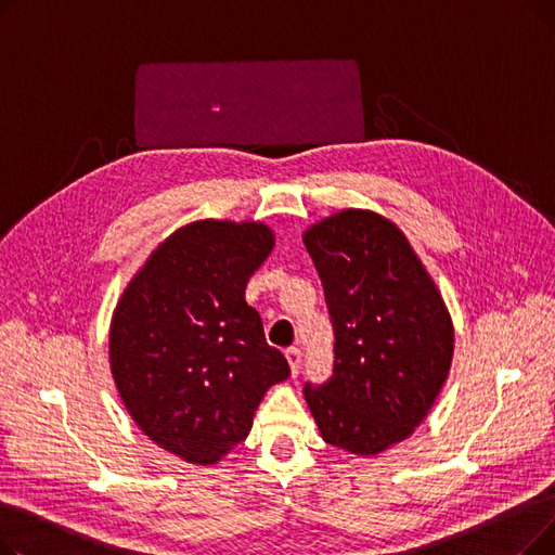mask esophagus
I'll use <instances>...</instances> for the list:
<instances>
[{
  "mask_svg": "<svg viewBox=\"0 0 555 555\" xmlns=\"http://www.w3.org/2000/svg\"><path fill=\"white\" fill-rule=\"evenodd\" d=\"M285 358L289 362V371H293V375H297L299 369H301V351H299V348L297 346H289L287 351H285Z\"/></svg>",
  "mask_w": 555,
  "mask_h": 555,
  "instance_id": "34e87169",
  "label": "esophagus"
}]
</instances>
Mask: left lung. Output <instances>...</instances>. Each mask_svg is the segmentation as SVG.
Instances as JSON below:
<instances>
[{"label":"left lung","mask_w":555,"mask_h":555,"mask_svg":"<svg viewBox=\"0 0 555 555\" xmlns=\"http://www.w3.org/2000/svg\"><path fill=\"white\" fill-rule=\"evenodd\" d=\"M335 331L333 375L306 383L324 441L375 456L404 441L448 380L454 328L446 301L404 233L346 209L304 233Z\"/></svg>","instance_id":"obj_1"}]
</instances>
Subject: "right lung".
Wrapping results in <instances>:
<instances>
[{
    "mask_svg": "<svg viewBox=\"0 0 555 555\" xmlns=\"http://www.w3.org/2000/svg\"><path fill=\"white\" fill-rule=\"evenodd\" d=\"M274 247L262 222L199 220L151 254L116 304L109 364L139 429L197 465L247 439L266 391L289 375L245 287Z\"/></svg>",
    "mask_w": 555,
    "mask_h": 555,
    "instance_id": "add662e5",
    "label": "right lung"
}]
</instances>
